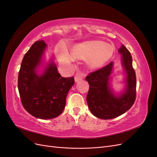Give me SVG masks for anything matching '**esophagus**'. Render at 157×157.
<instances>
[{
  "label": "esophagus",
  "mask_w": 157,
  "mask_h": 157,
  "mask_svg": "<svg viewBox=\"0 0 157 157\" xmlns=\"http://www.w3.org/2000/svg\"><path fill=\"white\" fill-rule=\"evenodd\" d=\"M83 78V77L82 75L80 74H77L76 75V76L75 77V81L77 82H78L79 80H81Z\"/></svg>",
  "instance_id": "obj_1"
}]
</instances>
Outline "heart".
Masks as SVG:
<instances>
[{
  "instance_id": "heart-1",
  "label": "heart",
  "mask_w": 157,
  "mask_h": 157,
  "mask_svg": "<svg viewBox=\"0 0 157 157\" xmlns=\"http://www.w3.org/2000/svg\"><path fill=\"white\" fill-rule=\"evenodd\" d=\"M60 62L67 65L73 58L86 59L87 63L91 68H99L105 65L111 58L114 49L109 44L98 40L85 41L74 45L71 50L70 55L65 48L58 47L56 50Z\"/></svg>"
}]
</instances>
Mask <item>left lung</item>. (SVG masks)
<instances>
[{
  "instance_id": "1",
  "label": "left lung",
  "mask_w": 157,
  "mask_h": 157,
  "mask_svg": "<svg viewBox=\"0 0 157 157\" xmlns=\"http://www.w3.org/2000/svg\"><path fill=\"white\" fill-rule=\"evenodd\" d=\"M118 51L122 55V64L126 75V88L119 96L114 94L109 83L113 61L86 77L90 85L86 97L88 108L94 116L101 119H111L122 115L136 100V77L130 52L123 44Z\"/></svg>"
}]
</instances>
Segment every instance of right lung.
<instances>
[{
    "label": "right lung",
    "mask_w": 157,
    "mask_h": 157,
    "mask_svg": "<svg viewBox=\"0 0 157 157\" xmlns=\"http://www.w3.org/2000/svg\"><path fill=\"white\" fill-rule=\"evenodd\" d=\"M47 44L37 40L23 57L18 74L17 87L21 103L31 115L40 119L59 116L65 107L66 97L75 84L74 77H62L51 61L41 75L36 73Z\"/></svg>",
    "instance_id": "obj_1"
}]
</instances>
